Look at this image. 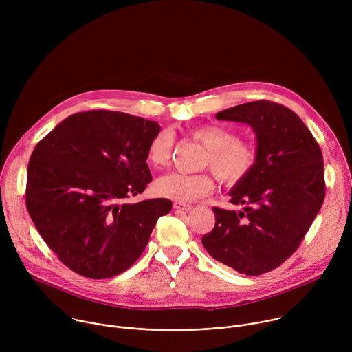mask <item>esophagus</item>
Segmentation results:
<instances>
[{
    "label": "esophagus",
    "mask_w": 352,
    "mask_h": 352,
    "mask_svg": "<svg viewBox=\"0 0 352 352\" xmlns=\"http://www.w3.org/2000/svg\"><path fill=\"white\" fill-rule=\"evenodd\" d=\"M173 206H174L175 210H179V212H189L192 209L190 205H186V204H182V202H175Z\"/></svg>",
    "instance_id": "obj_1"
}]
</instances>
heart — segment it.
<instances>
[{
	"instance_id": "1",
	"label": "heart",
	"mask_w": 352,
	"mask_h": 352,
	"mask_svg": "<svg viewBox=\"0 0 352 352\" xmlns=\"http://www.w3.org/2000/svg\"><path fill=\"white\" fill-rule=\"evenodd\" d=\"M193 139L206 147L202 166L209 167L224 184H236L252 171L256 163L254 146L236 139V135L221 125H204L190 131ZM175 136L171 129H162L148 140L146 160L153 168L168 166L173 155ZM214 188L210 174L170 173L155 182L159 196L175 202H192L209 195Z\"/></svg>"
}]
</instances>
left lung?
<instances>
[{"label":"left lung","mask_w":352,"mask_h":352,"mask_svg":"<svg viewBox=\"0 0 352 352\" xmlns=\"http://www.w3.org/2000/svg\"><path fill=\"white\" fill-rule=\"evenodd\" d=\"M248 124L256 136V163L228 195L242 210L213 208L216 224L202 238L210 256L246 276L289 258L324 200V167L311 131L289 109L259 100L216 114Z\"/></svg>","instance_id":"1"}]
</instances>
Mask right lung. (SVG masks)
<instances>
[{"instance_id":"right-lung-1","label":"right lung","mask_w":352,"mask_h":352,"mask_svg":"<svg viewBox=\"0 0 352 352\" xmlns=\"http://www.w3.org/2000/svg\"><path fill=\"white\" fill-rule=\"evenodd\" d=\"M156 121L87 111L60 122L32 153L28 212L48 248L75 273L110 278L142 255L168 199L126 204L152 181L146 163Z\"/></svg>"}]
</instances>
